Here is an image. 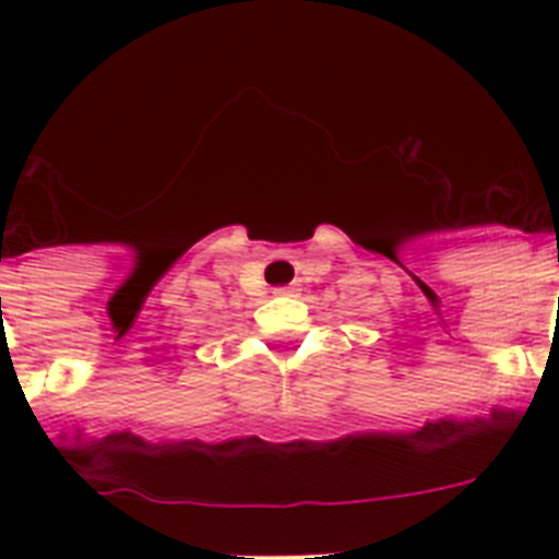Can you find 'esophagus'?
<instances>
[{
	"instance_id": "34e87169",
	"label": "esophagus",
	"mask_w": 559,
	"mask_h": 559,
	"mask_svg": "<svg viewBox=\"0 0 559 559\" xmlns=\"http://www.w3.org/2000/svg\"><path fill=\"white\" fill-rule=\"evenodd\" d=\"M278 293H284V296H287V293H293V287H278Z\"/></svg>"
}]
</instances>
